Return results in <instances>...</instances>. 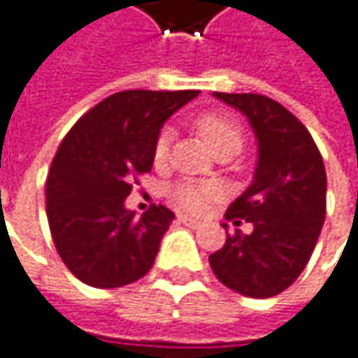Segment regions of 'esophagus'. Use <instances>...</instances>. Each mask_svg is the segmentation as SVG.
<instances>
[{
    "instance_id": "esophagus-1",
    "label": "esophagus",
    "mask_w": 358,
    "mask_h": 358,
    "mask_svg": "<svg viewBox=\"0 0 358 358\" xmlns=\"http://www.w3.org/2000/svg\"><path fill=\"white\" fill-rule=\"evenodd\" d=\"M178 221L184 222L186 227H192V229H199L200 224H202V222H200V221H196V219H192V217H186V215H180Z\"/></svg>"
}]
</instances>
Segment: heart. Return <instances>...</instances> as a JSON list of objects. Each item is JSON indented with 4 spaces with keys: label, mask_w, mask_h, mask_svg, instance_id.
Instances as JSON below:
<instances>
[{
    "label": "heart",
    "mask_w": 358,
    "mask_h": 358,
    "mask_svg": "<svg viewBox=\"0 0 358 358\" xmlns=\"http://www.w3.org/2000/svg\"><path fill=\"white\" fill-rule=\"evenodd\" d=\"M200 134L204 139L213 145L215 152H219L227 145H241L243 143V129L241 125L229 117L215 115H202L199 119ZM174 139V131L172 127H164L159 131L158 139H156V148H154V158L156 162H164L170 154V145ZM221 196V188L215 182H199V180H182L176 182L170 188V199L178 206L180 210L192 213V215H202L208 204L213 200Z\"/></svg>",
    "instance_id": "b5f03b06"
}]
</instances>
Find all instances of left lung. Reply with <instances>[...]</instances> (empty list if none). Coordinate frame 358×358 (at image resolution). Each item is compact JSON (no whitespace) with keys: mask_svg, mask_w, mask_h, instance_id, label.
Here are the masks:
<instances>
[{"mask_svg":"<svg viewBox=\"0 0 358 358\" xmlns=\"http://www.w3.org/2000/svg\"><path fill=\"white\" fill-rule=\"evenodd\" d=\"M215 96L249 119L259 156L251 186L224 213L227 221L239 224L243 219L253 231L227 235L208 262L219 282L233 292L271 298L298 280L320 237L324 162L304 123L278 101L255 93Z\"/></svg>","mask_w":358,"mask_h":358,"instance_id":"obj_1","label":"left lung"}]
</instances>
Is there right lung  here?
Masks as SVG:
<instances>
[{
    "label": "right lung",
    "instance_id": "add662e5",
    "mask_svg": "<svg viewBox=\"0 0 358 358\" xmlns=\"http://www.w3.org/2000/svg\"><path fill=\"white\" fill-rule=\"evenodd\" d=\"M199 91H121L80 117L62 139L46 180V215L56 251L93 287L143 278L174 213L125 208L131 180L152 170L166 119ZM137 182V180H136Z\"/></svg>",
    "mask_w": 358,
    "mask_h": 358
}]
</instances>
